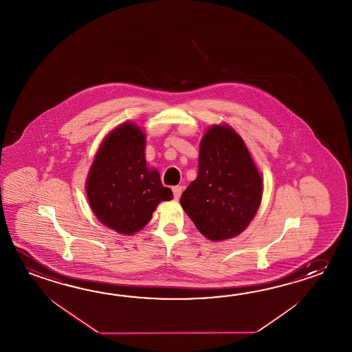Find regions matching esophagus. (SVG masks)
<instances>
[{
  "label": "esophagus",
  "mask_w": 352,
  "mask_h": 352,
  "mask_svg": "<svg viewBox=\"0 0 352 352\" xmlns=\"http://www.w3.org/2000/svg\"><path fill=\"white\" fill-rule=\"evenodd\" d=\"M183 192V187L182 186H177V187H173V194H174V198L178 201Z\"/></svg>",
  "instance_id": "obj_1"
}]
</instances>
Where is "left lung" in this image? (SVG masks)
<instances>
[{
	"instance_id": "left-lung-1",
	"label": "left lung",
	"mask_w": 352,
	"mask_h": 352,
	"mask_svg": "<svg viewBox=\"0 0 352 352\" xmlns=\"http://www.w3.org/2000/svg\"><path fill=\"white\" fill-rule=\"evenodd\" d=\"M262 178L242 138L215 125L201 139L198 175L182 194L180 204L210 241L242 233L258 210Z\"/></svg>"
}]
</instances>
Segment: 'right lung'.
I'll list each match as a JSON object with an SVG mask.
<instances>
[{"label":"right lung","mask_w":352,"mask_h":352,"mask_svg":"<svg viewBox=\"0 0 352 352\" xmlns=\"http://www.w3.org/2000/svg\"><path fill=\"white\" fill-rule=\"evenodd\" d=\"M145 135L125 122L109 134L98 151L87 178V199L95 215L110 230L131 234L151 219L173 192L149 170L144 157Z\"/></svg>","instance_id":"obj_1"}]
</instances>
